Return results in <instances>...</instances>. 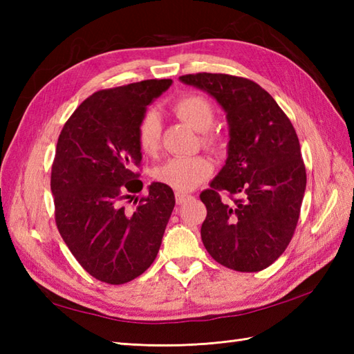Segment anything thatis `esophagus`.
I'll return each instance as SVG.
<instances>
[{
	"mask_svg": "<svg viewBox=\"0 0 354 354\" xmlns=\"http://www.w3.org/2000/svg\"><path fill=\"white\" fill-rule=\"evenodd\" d=\"M175 199H176V204L178 205H183V204H185V202H189L190 199H192V196L190 194H185V193H176L175 194Z\"/></svg>",
	"mask_w": 354,
	"mask_h": 354,
	"instance_id": "34e87169",
	"label": "esophagus"
}]
</instances>
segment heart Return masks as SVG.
Here are the masks:
<instances>
[{
  "mask_svg": "<svg viewBox=\"0 0 354 354\" xmlns=\"http://www.w3.org/2000/svg\"><path fill=\"white\" fill-rule=\"evenodd\" d=\"M171 111L179 120L202 132V142L208 147H214L221 142V135L209 127L214 122L213 103L201 94H183L173 100ZM137 142L141 152L153 155L161 145V120L155 111H149L140 118L137 124ZM213 165L205 156L170 158L153 170L156 183L170 187L179 193L190 192L204 183L212 175Z\"/></svg>",
  "mask_w": 354,
  "mask_h": 354,
  "instance_id": "heart-1",
  "label": "heart"
}]
</instances>
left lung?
<instances>
[{"instance_id": "8db88e82", "label": "left lung", "mask_w": 354, "mask_h": 354, "mask_svg": "<svg viewBox=\"0 0 354 354\" xmlns=\"http://www.w3.org/2000/svg\"><path fill=\"white\" fill-rule=\"evenodd\" d=\"M179 80L214 97L230 127L227 161L201 193L202 242L221 265L257 272L284 252L298 223L306 167L297 132L272 95L250 79L198 73Z\"/></svg>"}]
</instances>
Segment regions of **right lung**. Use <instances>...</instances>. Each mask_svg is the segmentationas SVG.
Returning <instances> with one entry per match:
<instances>
[{
  "instance_id": "obj_1",
  "label": "right lung",
  "mask_w": 354,
  "mask_h": 354,
  "mask_svg": "<svg viewBox=\"0 0 354 354\" xmlns=\"http://www.w3.org/2000/svg\"><path fill=\"white\" fill-rule=\"evenodd\" d=\"M170 85L150 79L97 91L59 135L50 184L57 230L80 266L103 283H127L152 265L175 207L170 187L152 183L137 208L126 209L142 189L137 124Z\"/></svg>"
}]
</instances>
